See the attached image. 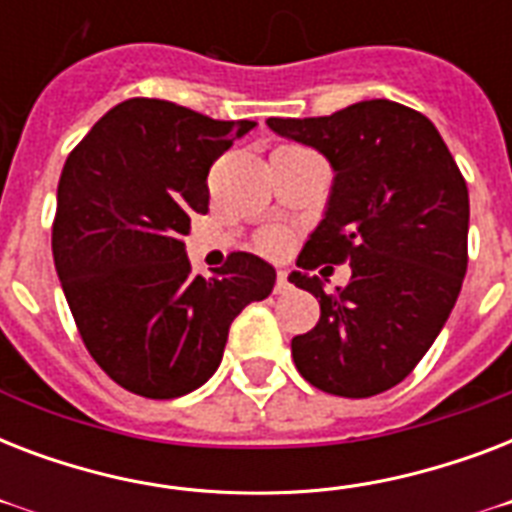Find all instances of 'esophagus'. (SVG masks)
Listing matches in <instances>:
<instances>
[{
    "instance_id": "34e87169",
    "label": "esophagus",
    "mask_w": 512,
    "mask_h": 512,
    "mask_svg": "<svg viewBox=\"0 0 512 512\" xmlns=\"http://www.w3.org/2000/svg\"><path fill=\"white\" fill-rule=\"evenodd\" d=\"M289 289H292V284H289L287 273L279 271V279H276V295H287Z\"/></svg>"
}]
</instances>
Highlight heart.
<instances>
[{
  "label": "heart",
  "instance_id": "obj_1",
  "mask_svg": "<svg viewBox=\"0 0 512 512\" xmlns=\"http://www.w3.org/2000/svg\"><path fill=\"white\" fill-rule=\"evenodd\" d=\"M260 249H263L265 255H284L289 249V236L284 231L265 233L263 239H260Z\"/></svg>",
  "mask_w": 512,
  "mask_h": 512
}]
</instances>
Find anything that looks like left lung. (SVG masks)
<instances>
[{
	"label": "left lung",
	"mask_w": 512,
	"mask_h": 512,
	"mask_svg": "<svg viewBox=\"0 0 512 512\" xmlns=\"http://www.w3.org/2000/svg\"><path fill=\"white\" fill-rule=\"evenodd\" d=\"M268 127L335 170L300 271L289 273L321 305L319 324L292 340L297 372L332 396H377L420 364L457 303L468 271L465 177L428 116L393 100ZM345 259L349 287L327 296L310 271Z\"/></svg>",
	"instance_id": "8db88e82"
}]
</instances>
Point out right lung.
<instances>
[{
	"label": "right lung",
	"instance_id": "add662e5",
	"mask_svg": "<svg viewBox=\"0 0 512 512\" xmlns=\"http://www.w3.org/2000/svg\"><path fill=\"white\" fill-rule=\"evenodd\" d=\"M252 127L132 98L66 159L52 223L60 287L90 356L130 393L201 388L233 319L273 292L276 271L257 255L233 252L204 279L183 244L191 217L209 209V167Z\"/></svg>",
	"mask_w": 512,
	"mask_h": 512
}]
</instances>
